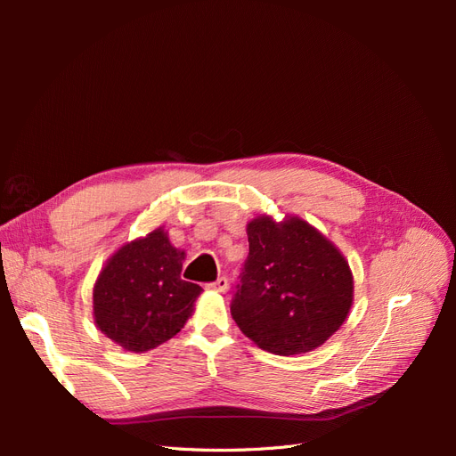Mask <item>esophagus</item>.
Segmentation results:
<instances>
[{
    "instance_id": "esophagus-1",
    "label": "esophagus",
    "mask_w": 456,
    "mask_h": 456,
    "mask_svg": "<svg viewBox=\"0 0 456 456\" xmlns=\"http://www.w3.org/2000/svg\"><path fill=\"white\" fill-rule=\"evenodd\" d=\"M207 287H209V289H215V291H226V289H228V280H226V275H220V278H218L215 283H209Z\"/></svg>"
}]
</instances>
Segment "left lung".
<instances>
[{"mask_svg":"<svg viewBox=\"0 0 456 456\" xmlns=\"http://www.w3.org/2000/svg\"><path fill=\"white\" fill-rule=\"evenodd\" d=\"M249 255L232 291V317L262 350L310 352L338 330L354 298L348 262L297 216L247 224Z\"/></svg>","mask_w":456,"mask_h":456,"instance_id":"obj_1","label":"left lung"}]
</instances>
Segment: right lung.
Returning a JSON list of instances; mask_svg holds the SVG:
<instances>
[{
  "label": "right lung",
  "mask_w": 456,
  "mask_h": 456,
  "mask_svg": "<svg viewBox=\"0 0 456 456\" xmlns=\"http://www.w3.org/2000/svg\"><path fill=\"white\" fill-rule=\"evenodd\" d=\"M183 258L161 228L121 247L93 291L102 333L129 352H148L175 337L203 291L181 278Z\"/></svg>",
  "instance_id": "1"
}]
</instances>
